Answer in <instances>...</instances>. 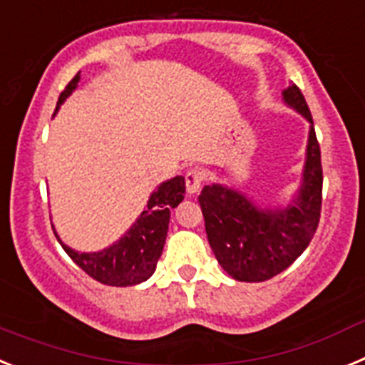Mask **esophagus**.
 Wrapping results in <instances>:
<instances>
[{"instance_id":"34e87169","label":"esophagus","mask_w":365,"mask_h":365,"mask_svg":"<svg viewBox=\"0 0 365 365\" xmlns=\"http://www.w3.org/2000/svg\"><path fill=\"white\" fill-rule=\"evenodd\" d=\"M203 180H205V175H203L202 170H198V169L187 170V175H185L187 192H189V195H196V192L202 189Z\"/></svg>"}]
</instances>
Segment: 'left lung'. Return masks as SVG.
Listing matches in <instances>:
<instances>
[{"instance_id": "left-lung-1", "label": "left lung", "mask_w": 365, "mask_h": 365, "mask_svg": "<svg viewBox=\"0 0 365 365\" xmlns=\"http://www.w3.org/2000/svg\"><path fill=\"white\" fill-rule=\"evenodd\" d=\"M284 100L313 123L307 101L297 85L285 88ZM322 182L320 145L311 125L304 183L293 205L284 211H258L236 190L222 185L203 187L198 202L207 240L223 271L240 282H264L285 271L317 232Z\"/></svg>"}]
</instances>
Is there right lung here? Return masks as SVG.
<instances>
[{
  "label": "right lung",
  "instance_id": "right-lung-1",
  "mask_svg": "<svg viewBox=\"0 0 365 365\" xmlns=\"http://www.w3.org/2000/svg\"><path fill=\"white\" fill-rule=\"evenodd\" d=\"M80 74L67 83L56 109L61 101L76 88ZM185 195V178L176 176L169 182L162 183L150 196L147 209L140 215L130 231L118 244L110 245L100 252H76L60 244L72 262L83 269L88 277L105 285L127 287L145 282L156 269L158 258L162 256L163 244L169 229L170 209H175ZM58 238V236H56Z\"/></svg>",
  "mask_w": 365,
  "mask_h": 365
}]
</instances>
